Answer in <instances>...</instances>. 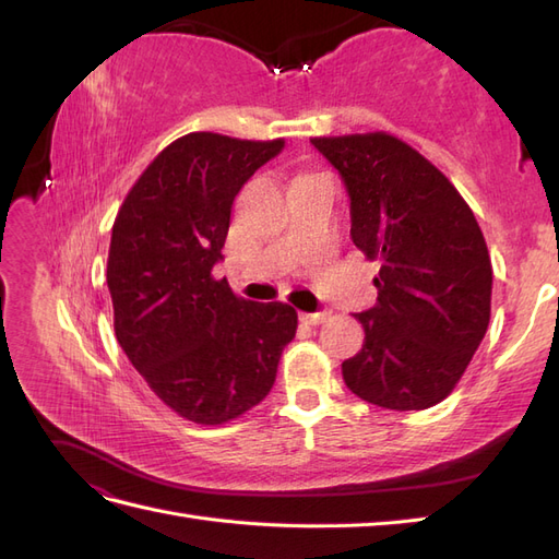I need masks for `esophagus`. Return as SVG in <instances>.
<instances>
[{"label": "esophagus", "mask_w": 559, "mask_h": 559, "mask_svg": "<svg viewBox=\"0 0 559 559\" xmlns=\"http://www.w3.org/2000/svg\"><path fill=\"white\" fill-rule=\"evenodd\" d=\"M329 317H331V314H329L326 310H321V312H302V314H300V321H302V324L317 326V324H324V321H326Z\"/></svg>", "instance_id": "esophagus-1"}]
</instances>
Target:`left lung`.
I'll list each match as a JSON object with an SVG mask.
<instances>
[{
  "mask_svg": "<svg viewBox=\"0 0 559 559\" xmlns=\"http://www.w3.org/2000/svg\"><path fill=\"white\" fill-rule=\"evenodd\" d=\"M349 195L352 242L380 263L378 302L354 314L364 347L343 361L359 399L425 411L462 380L489 324L492 261L452 181L389 132L312 138Z\"/></svg>",
  "mask_w": 559,
  "mask_h": 559,
  "instance_id": "left-lung-1",
  "label": "left lung"
}]
</instances>
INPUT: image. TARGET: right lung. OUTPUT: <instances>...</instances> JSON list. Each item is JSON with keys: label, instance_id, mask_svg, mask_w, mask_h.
Instances as JSON below:
<instances>
[{"label": "right lung", "instance_id": "add662e5", "mask_svg": "<svg viewBox=\"0 0 559 559\" xmlns=\"http://www.w3.org/2000/svg\"><path fill=\"white\" fill-rule=\"evenodd\" d=\"M282 148L189 132L148 163L116 214L107 284L118 345L151 392L195 425L259 405L296 335L292 306L245 300L212 275L235 195Z\"/></svg>", "mask_w": 559, "mask_h": 559}]
</instances>
